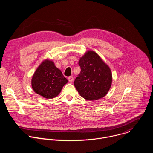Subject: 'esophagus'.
Masks as SVG:
<instances>
[{"label": "esophagus", "mask_w": 153, "mask_h": 153, "mask_svg": "<svg viewBox=\"0 0 153 153\" xmlns=\"http://www.w3.org/2000/svg\"><path fill=\"white\" fill-rule=\"evenodd\" d=\"M68 79L69 82H70V83H71V82H73V80H74V78H73V76H70V77H68Z\"/></svg>", "instance_id": "1"}]
</instances>
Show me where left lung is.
<instances>
[{
  "mask_svg": "<svg viewBox=\"0 0 153 153\" xmlns=\"http://www.w3.org/2000/svg\"><path fill=\"white\" fill-rule=\"evenodd\" d=\"M81 71L74 84L84 99L96 100L103 97L112 84V73L108 65L95 51H87L80 58Z\"/></svg>",
  "mask_w": 153,
  "mask_h": 153,
  "instance_id": "8db88e82",
  "label": "left lung"
}]
</instances>
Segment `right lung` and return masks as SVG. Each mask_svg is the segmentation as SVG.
I'll list each match as a JSON object with an SVG mask.
<instances>
[{
    "instance_id": "add662e5",
    "label": "right lung",
    "mask_w": 153,
    "mask_h": 153,
    "mask_svg": "<svg viewBox=\"0 0 153 153\" xmlns=\"http://www.w3.org/2000/svg\"><path fill=\"white\" fill-rule=\"evenodd\" d=\"M67 82L68 80L55 66L54 62L45 59L33 75L31 86L36 94L45 99H53L59 94Z\"/></svg>"
}]
</instances>
